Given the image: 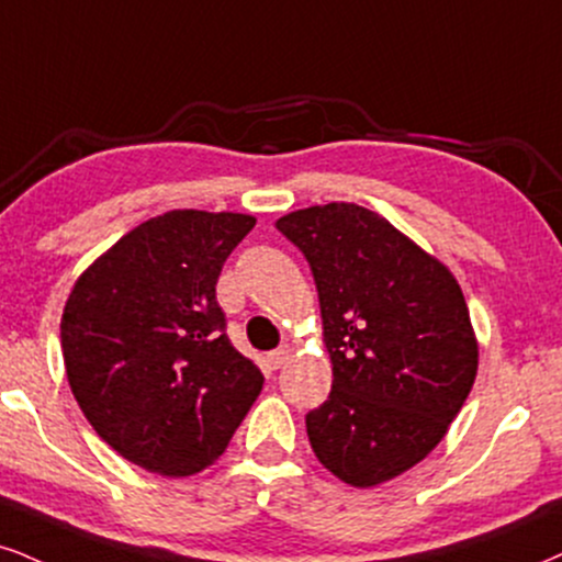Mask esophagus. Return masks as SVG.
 Masks as SVG:
<instances>
[{
	"instance_id": "34e87169",
	"label": "esophagus",
	"mask_w": 562,
	"mask_h": 562,
	"mask_svg": "<svg viewBox=\"0 0 562 562\" xmlns=\"http://www.w3.org/2000/svg\"><path fill=\"white\" fill-rule=\"evenodd\" d=\"M286 359H289V346H283V349H279V351H270V355L266 357V367L268 370H279Z\"/></svg>"
}]
</instances>
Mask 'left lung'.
Instances as JSON below:
<instances>
[{
    "label": "left lung",
    "instance_id": "obj_1",
    "mask_svg": "<svg viewBox=\"0 0 562 562\" xmlns=\"http://www.w3.org/2000/svg\"><path fill=\"white\" fill-rule=\"evenodd\" d=\"M313 268L334 387L307 414L317 461L375 487L427 459L472 391L480 344L448 266L355 203L276 221Z\"/></svg>",
    "mask_w": 562,
    "mask_h": 562
}]
</instances>
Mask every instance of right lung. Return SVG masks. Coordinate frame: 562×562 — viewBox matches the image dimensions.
<instances>
[{
    "label": "right lung",
    "instance_id": "obj_1",
    "mask_svg": "<svg viewBox=\"0 0 562 562\" xmlns=\"http://www.w3.org/2000/svg\"><path fill=\"white\" fill-rule=\"evenodd\" d=\"M247 213L169 211L82 270L61 313L72 396L116 453L161 476L203 472L262 391L224 334L216 281Z\"/></svg>",
    "mask_w": 562,
    "mask_h": 562
}]
</instances>
